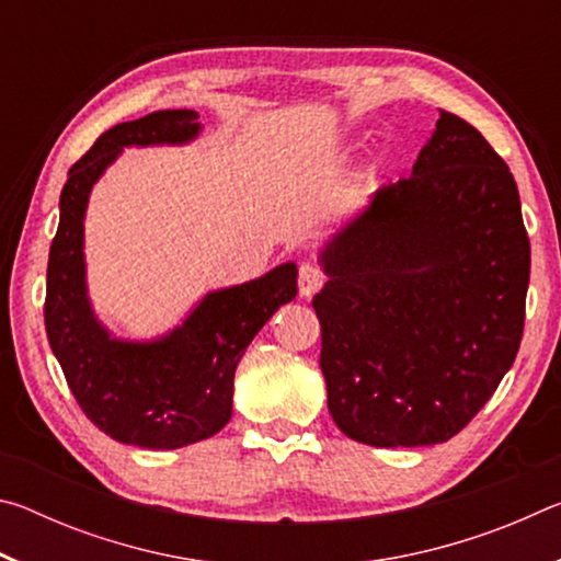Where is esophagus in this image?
<instances>
[{"mask_svg":"<svg viewBox=\"0 0 561 561\" xmlns=\"http://www.w3.org/2000/svg\"><path fill=\"white\" fill-rule=\"evenodd\" d=\"M324 272H321L317 264L304 262L299 267V294L301 297H311V294H317L324 287Z\"/></svg>","mask_w":561,"mask_h":561,"instance_id":"obj_1","label":"esophagus"}]
</instances>
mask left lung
Here are the masks:
<instances>
[{
  "mask_svg": "<svg viewBox=\"0 0 561 561\" xmlns=\"http://www.w3.org/2000/svg\"><path fill=\"white\" fill-rule=\"evenodd\" d=\"M319 262V366L341 433L374 448L460 433L525 329L529 237L505 160L440 111L413 175L378 190Z\"/></svg>",
  "mask_w": 561,
  "mask_h": 561,
  "instance_id": "obj_1",
  "label": "left lung"
}]
</instances>
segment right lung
Instances as JSON below:
<instances>
[{"label":"right lung","mask_w":561,"mask_h":561,"mask_svg":"<svg viewBox=\"0 0 561 561\" xmlns=\"http://www.w3.org/2000/svg\"><path fill=\"white\" fill-rule=\"evenodd\" d=\"M197 113L156 111L118 123L69 170L46 267L44 321L76 403L113 440L173 450L220 433L232 415L234 368L257 331L297 297V264L210 291L183 327L156 341L113 339L93 317L83 264V215L96 180L123 148L187 144Z\"/></svg>","instance_id":"1"}]
</instances>
